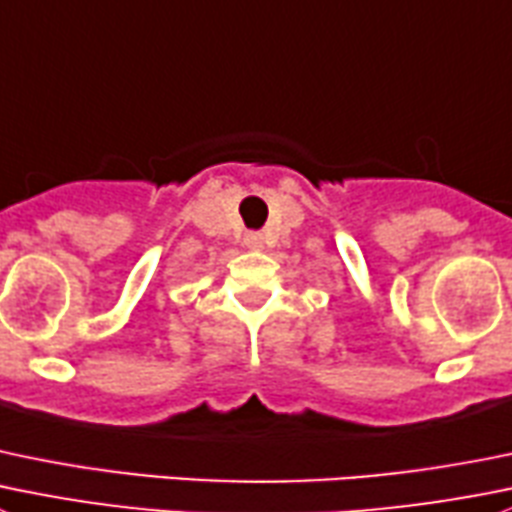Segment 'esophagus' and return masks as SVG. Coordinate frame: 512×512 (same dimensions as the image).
<instances>
[{
  "label": "esophagus",
  "instance_id": "esophagus-1",
  "mask_svg": "<svg viewBox=\"0 0 512 512\" xmlns=\"http://www.w3.org/2000/svg\"><path fill=\"white\" fill-rule=\"evenodd\" d=\"M245 245L250 247V250H262V247H265V237H262L260 232H247Z\"/></svg>",
  "mask_w": 512,
  "mask_h": 512
}]
</instances>
